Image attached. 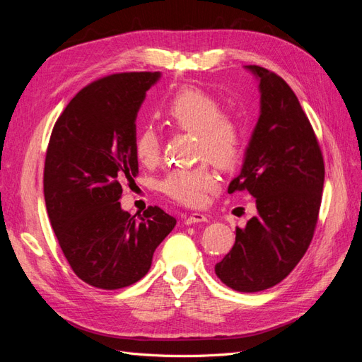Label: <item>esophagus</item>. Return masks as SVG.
<instances>
[{"label": "esophagus", "instance_id": "1", "mask_svg": "<svg viewBox=\"0 0 362 362\" xmlns=\"http://www.w3.org/2000/svg\"><path fill=\"white\" fill-rule=\"evenodd\" d=\"M208 218L205 214L202 213H192L190 216H187L184 218V223L185 225H193V223H199V222H206Z\"/></svg>", "mask_w": 362, "mask_h": 362}]
</instances>
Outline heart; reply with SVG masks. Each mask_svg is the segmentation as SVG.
Wrapping results in <instances>:
<instances>
[{"label": "heart", "mask_w": 362, "mask_h": 362, "mask_svg": "<svg viewBox=\"0 0 362 362\" xmlns=\"http://www.w3.org/2000/svg\"><path fill=\"white\" fill-rule=\"evenodd\" d=\"M160 115L170 128L193 133L196 157L208 158L218 169L234 168L243 154L242 122L225 113L222 101L210 92L199 87H182L161 104ZM134 152L145 166H154L158 161L161 140L154 128L145 127L139 131ZM214 187L216 178L206 163L173 169L160 182L164 194L189 206H201Z\"/></svg>", "instance_id": "heart-1"}]
</instances>
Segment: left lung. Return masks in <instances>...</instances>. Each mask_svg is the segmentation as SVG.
Returning <instances> with one entry per match:
<instances>
[{"label": "left lung", "mask_w": 362, "mask_h": 362, "mask_svg": "<svg viewBox=\"0 0 362 362\" xmlns=\"http://www.w3.org/2000/svg\"><path fill=\"white\" fill-rule=\"evenodd\" d=\"M259 78L261 115L245 164L228 193L247 190L258 214L235 231V243L214 272L235 291L276 286L310 247L319 221L325 161L298 96L279 75L247 66Z\"/></svg>", "instance_id": "1"}]
</instances>
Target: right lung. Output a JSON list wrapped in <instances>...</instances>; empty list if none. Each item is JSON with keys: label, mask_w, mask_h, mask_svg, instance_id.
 I'll list each match as a JSON object with an SVG mask.
<instances>
[{"label": "right lung", "mask_w": 362, "mask_h": 362, "mask_svg": "<svg viewBox=\"0 0 362 362\" xmlns=\"http://www.w3.org/2000/svg\"><path fill=\"white\" fill-rule=\"evenodd\" d=\"M160 72H120L76 93L54 124L43 168L51 226L74 273L117 290L144 278L177 225L160 206L139 218L120 208L122 182L139 173L136 117Z\"/></svg>", "instance_id": "obj_1"}]
</instances>
